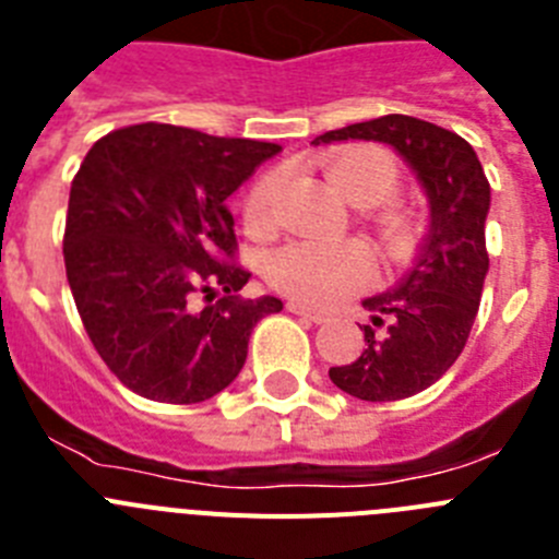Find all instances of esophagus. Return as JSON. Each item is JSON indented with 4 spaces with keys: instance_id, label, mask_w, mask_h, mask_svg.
I'll use <instances>...</instances> for the list:
<instances>
[{
    "instance_id": "1",
    "label": "esophagus",
    "mask_w": 559,
    "mask_h": 559,
    "mask_svg": "<svg viewBox=\"0 0 559 559\" xmlns=\"http://www.w3.org/2000/svg\"><path fill=\"white\" fill-rule=\"evenodd\" d=\"M288 310H290V313H296V316H302V319H308V322H313V324L328 322V313L308 308V305H302V302H288Z\"/></svg>"
}]
</instances>
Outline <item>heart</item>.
I'll return each instance as SVG.
<instances>
[{"instance_id":"1","label":"heart","mask_w":559,"mask_h":559,"mask_svg":"<svg viewBox=\"0 0 559 559\" xmlns=\"http://www.w3.org/2000/svg\"><path fill=\"white\" fill-rule=\"evenodd\" d=\"M328 176L349 201L360 206H378L389 201L403 185L397 159L380 147L358 145L333 153L328 162ZM285 190V173L269 170L249 187L243 201V224L251 235L263 237L274 231L276 210ZM383 235L394 249L408 243L412 226L400 215L383 221ZM372 254L360 243H316L296 240L271 251L265 260V280L271 288L290 296L296 302L328 305L364 288L372 280Z\"/></svg>"}]
</instances>
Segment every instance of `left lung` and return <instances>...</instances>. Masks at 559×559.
Returning <instances> with one entry per match:
<instances>
[{
	"mask_svg": "<svg viewBox=\"0 0 559 559\" xmlns=\"http://www.w3.org/2000/svg\"><path fill=\"white\" fill-rule=\"evenodd\" d=\"M344 140L392 145L431 201V226L412 271L397 288L364 299L372 313V324L360 328L367 341L364 353L347 367L330 369L341 392L386 403L437 383L467 344L490 269L484 243L490 181L471 142L406 114L328 131L313 145Z\"/></svg>",
	"mask_w": 559,
	"mask_h": 559,
	"instance_id": "8db88e82",
	"label": "left lung"
}]
</instances>
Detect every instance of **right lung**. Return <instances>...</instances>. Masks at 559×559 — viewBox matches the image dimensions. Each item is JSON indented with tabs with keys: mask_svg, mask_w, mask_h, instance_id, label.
<instances>
[{
	"mask_svg": "<svg viewBox=\"0 0 559 559\" xmlns=\"http://www.w3.org/2000/svg\"><path fill=\"white\" fill-rule=\"evenodd\" d=\"M274 153V142L140 122L97 140L75 173L63 229L69 288L97 355L140 397H215L243 369L254 324L283 310L276 296H237L251 274L235 263L226 210ZM199 289L207 308L195 311Z\"/></svg>",
	"mask_w": 559,
	"mask_h": 559,
	"instance_id": "add662e5",
	"label": "right lung"
}]
</instances>
